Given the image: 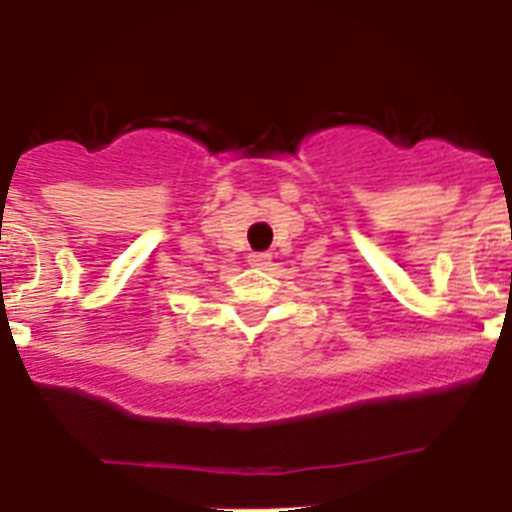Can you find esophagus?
Listing matches in <instances>:
<instances>
[{"label":"esophagus","mask_w":512,"mask_h":512,"mask_svg":"<svg viewBox=\"0 0 512 512\" xmlns=\"http://www.w3.org/2000/svg\"><path fill=\"white\" fill-rule=\"evenodd\" d=\"M248 264L256 266V269H266V266L271 264V256H269V253L253 251V253H248Z\"/></svg>","instance_id":"esophagus-1"}]
</instances>
